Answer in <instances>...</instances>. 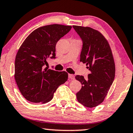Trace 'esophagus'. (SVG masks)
<instances>
[{
    "label": "esophagus",
    "mask_w": 133,
    "mask_h": 133,
    "mask_svg": "<svg viewBox=\"0 0 133 133\" xmlns=\"http://www.w3.org/2000/svg\"><path fill=\"white\" fill-rule=\"evenodd\" d=\"M69 78L70 79H72V80H74V79H75V76L73 75H72V74H69Z\"/></svg>",
    "instance_id": "obj_1"
}]
</instances>
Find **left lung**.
Wrapping results in <instances>:
<instances>
[{
  "label": "left lung",
  "instance_id": "obj_1",
  "mask_svg": "<svg viewBox=\"0 0 133 133\" xmlns=\"http://www.w3.org/2000/svg\"><path fill=\"white\" fill-rule=\"evenodd\" d=\"M83 42L80 61L85 63L91 73L88 78L77 75L82 88L76 93L78 102L87 108L103 102L114 82L115 64L108 41L100 31L89 27L73 25Z\"/></svg>",
  "mask_w": 133,
  "mask_h": 133
}]
</instances>
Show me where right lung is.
I'll use <instances>...</instances> for the list:
<instances>
[{
	"label": "right lung",
	"mask_w": 133,
	"mask_h": 133,
	"mask_svg": "<svg viewBox=\"0 0 133 133\" xmlns=\"http://www.w3.org/2000/svg\"><path fill=\"white\" fill-rule=\"evenodd\" d=\"M71 25L51 24L41 27L30 34L19 47L15 61L14 77L19 91L27 100L46 103L58 87L68 79L65 71L45 68L46 59L55 58V46Z\"/></svg>",
	"instance_id": "add662e5"
}]
</instances>
